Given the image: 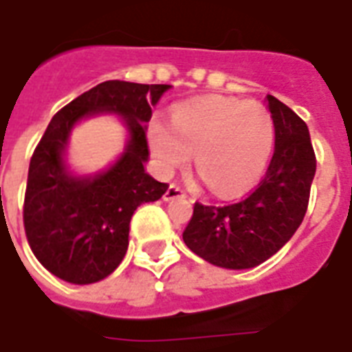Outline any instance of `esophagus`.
<instances>
[{"label": "esophagus", "instance_id": "34e87169", "mask_svg": "<svg viewBox=\"0 0 352 352\" xmlns=\"http://www.w3.org/2000/svg\"><path fill=\"white\" fill-rule=\"evenodd\" d=\"M177 198H186V194H184V190L179 186V184H169V188L166 190V194H164V199L166 201H169V199H177Z\"/></svg>", "mask_w": 352, "mask_h": 352}]
</instances>
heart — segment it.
I'll return each instance as SVG.
<instances>
[{
  "label": "heart",
  "instance_id": "heart-1",
  "mask_svg": "<svg viewBox=\"0 0 352 352\" xmlns=\"http://www.w3.org/2000/svg\"><path fill=\"white\" fill-rule=\"evenodd\" d=\"M148 139L164 171L194 164L219 196H236L264 173L275 139L272 113L258 101L207 96L177 107L171 126L153 120Z\"/></svg>",
  "mask_w": 352,
  "mask_h": 352
}]
</instances>
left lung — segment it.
<instances>
[{"instance_id": "1", "label": "left lung", "mask_w": 352, "mask_h": 352, "mask_svg": "<svg viewBox=\"0 0 352 352\" xmlns=\"http://www.w3.org/2000/svg\"><path fill=\"white\" fill-rule=\"evenodd\" d=\"M275 124V153L258 186L228 206L194 204L183 239L209 264L247 270L262 264L300 228L309 206L317 158L307 124L283 101L267 96Z\"/></svg>"}]
</instances>
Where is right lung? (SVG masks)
<instances>
[{
    "instance_id": "obj_1",
    "label": "right lung",
    "mask_w": 352,
    "mask_h": 352,
    "mask_svg": "<svg viewBox=\"0 0 352 352\" xmlns=\"http://www.w3.org/2000/svg\"><path fill=\"white\" fill-rule=\"evenodd\" d=\"M169 85L105 80L58 111L35 146L24 194L30 249L52 275L75 285L107 277L128 251L130 219L145 201L160 199L168 183L145 173L146 124ZM113 110L131 130L126 153L94 179L67 175L61 162L67 135L82 116Z\"/></svg>"
}]
</instances>
